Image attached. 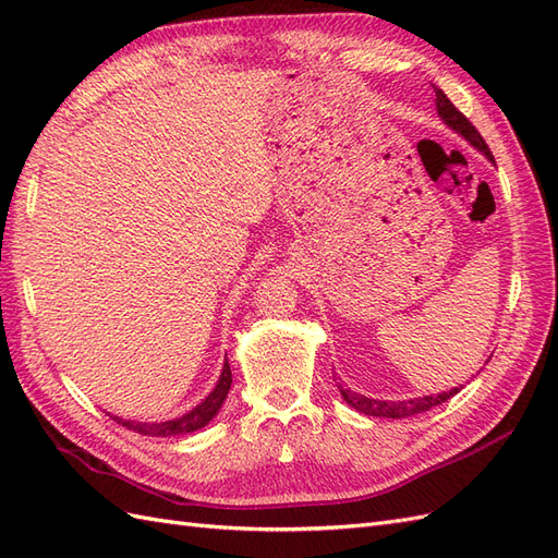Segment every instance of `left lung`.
Instances as JSON below:
<instances>
[{"label": "left lung", "mask_w": 558, "mask_h": 558, "mask_svg": "<svg viewBox=\"0 0 558 558\" xmlns=\"http://www.w3.org/2000/svg\"><path fill=\"white\" fill-rule=\"evenodd\" d=\"M433 88H435V107H437V113H440L442 121L451 130L459 132L461 137H465L472 146L480 148L488 160L496 162L494 156H492V150H488V146L484 142V137L477 132V128L472 125L468 118L451 105V99L440 88H437V86H433ZM337 388H340L342 398L347 400V404H351L353 410H359L367 416H386V418H408V416H414V414H421V412H428V410L437 408V404H442V402H447L449 398L459 393V388H451L449 393L445 391V393H437V396H424V398L393 402V400H375V398H367V396H361V393H353V391H349V388H342V386H337Z\"/></svg>", "instance_id": "8db88e82"}]
</instances>
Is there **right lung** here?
<instances>
[{"mask_svg": "<svg viewBox=\"0 0 558 558\" xmlns=\"http://www.w3.org/2000/svg\"><path fill=\"white\" fill-rule=\"evenodd\" d=\"M230 384H232V373H230V365L228 359L223 363V373L221 379H218L214 391L202 400L195 410H191L189 414H183L179 418L172 421H160V424H140V421H123L118 416H111L118 424L125 426L128 430L134 433H142V435H154V437H170V435H185V433H195L199 428H205L209 421L218 414L221 410V404L230 391Z\"/></svg>", "mask_w": 558, "mask_h": 558, "instance_id": "obj_1", "label": "right lung"}]
</instances>
